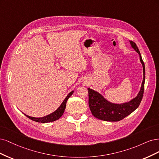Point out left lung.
<instances>
[{
	"instance_id": "1",
	"label": "left lung",
	"mask_w": 159,
	"mask_h": 159,
	"mask_svg": "<svg viewBox=\"0 0 159 159\" xmlns=\"http://www.w3.org/2000/svg\"><path fill=\"white\" fill-rule=\"evenodd\" d=\"M131 47L139 55V59L143 65V79L139 93L135 98L124 104H113L106 100L98 92L88 89L89 105L93 115L101 120L107 121H118L123 120L128 115L131 114L139 107L144 93L145 80V64L142 59L139 50L137 45L132 41H129Z\"/></svg>"
}]
</instances>
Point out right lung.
I'll use <instances>...</instances> for the list:
<instances>
[{
	"mask_svg": "<svg viewBox=\"0 0 159 159\" xmlns=\"http://www.w3.org/2000/svg\"><path fill=\"white\" fill-rule=\"evenodd\" d=\"M73 91H71L70 93L67 95V96L66 97L64 101L62 102V104H61V106L59 107V108L56 111H55L54 112H53L52 114H51L48 115L46 116H44L43 117H30V116H27L25 114H24V115L26 117H28V118H30V120H33L34 121H36V122L42 123V124H44V123L52 122L55 120H57L63 114L65 110V107H66V101H67V100L69 98V97L73 94Z\"/></svg>",
	"mask_w": 159,
	"mask_h": 159,
	"instance_id": "right-lung-1",
	"label": "right lung"
}]
</instances>
